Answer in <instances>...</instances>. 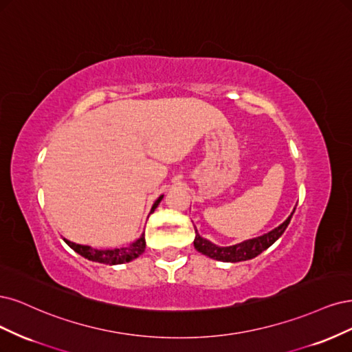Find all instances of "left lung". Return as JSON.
<instances>
[{"instance_id": "8db88e82", "label": "left lung", "mask_w": 352, "mask_h": 352, "mask_svg": "<svg viewBox=\"0 0 352 352\" xmlns=\"http://www.w3.org/2000/svg\"><path fill=\"white\" fill-rule=\"evenodd\" d=\"M294 212H296V208H294V210H292L289 217L285 221H283L279 226H276L275 230H272V231H269L263 235H260V236L252 238V240H245L243 243H238V244L228 245V247H221V245L210 243L209 240H206V238L200 236L197 230L195 228V231H196L195 248L199 253L205 254L210 258L219 260V262L235 263V262H244V260L254 258L260 253H263L266 248H269L283 232H285L287 226L291 222Z\"/></svg>"}]
</instances>
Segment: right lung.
Returning <instances> with one entry per match:
<instances>
[{
    "instance_id": "1",
    "label": "right lung",
    "mask_w": 352,
    "mask_h": 352,
    "mask_svg": "<svg viewBox=\"0 0 352 352\" xmlns=\"http://www.w3.org/2000/svg\"><path fill=\"white\" fill-rule=\"evenodd\" d=\"M164 199V195L157 197L153 203V206L151 209V213L155 212V209L160 205L161 200ZM149 213V214H151ZM63 240L69 244L76 253L83 256L87 260H92V262L98 263H104V265H122V263H129L131 260L138 258L146 248V240H144V232L138 238V240L133 241L127 247H120V248H94L90 245H83V244H76L73 241H69L67 238H63Z\"/></svg>"
}]
</instances>
